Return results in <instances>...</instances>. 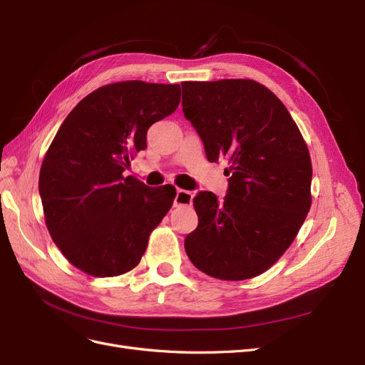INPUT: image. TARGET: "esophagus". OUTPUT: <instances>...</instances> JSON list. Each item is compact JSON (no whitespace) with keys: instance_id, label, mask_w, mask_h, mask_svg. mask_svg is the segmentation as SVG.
Wrapping results in <instances>:
<instances>
[{"instance_id":"obj_1","label":"esophagus","mask_w":365,"mask_h":365,"mask_svg":"<svg viewBox=\"0 0 365 365\" xmlns=\"http://www.w3.org/2000/svg\"><path fill=\"white\" fill-rule=\"evenodd\" d=\"M192 197H194V194L190 192V191L178 190V191H175V197H174V206L175 207L190 206L192 203Z\"/></svg>"}]
</instances>
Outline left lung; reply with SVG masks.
<instances>
[{
    "instance_id": "8db88e82",
    "label": "left lung",
    "mask_w": 365,
    "mask_h": 365,
    "mask_svg": "<svg viewBox=\"0 0 365 365\" xmlns=\"http://www.w3.org/2000/svg\"><path fill=\"white\" fill-rule=\"evenodd\" d=\"M185 118L206 156H225L227 194L194 198L198 227L187 257L213 278L248 279L267 271L298 235L312 206V159L287 108L251 79L182 83Z\"/></svg>"
}]
</instances>
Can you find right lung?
Here are the masks:
<instances>
[{"label":"right lung","mask_w":365,"mask_h":365,"mask_svg":"<svg viewBox=\"0 0 365 365\" xmlns=\"http://www.w3.org/2000/svg\"><path fill=\"white\" fill-rule=\"evenodd\" d=\"M180 103L179 84L125 81L90 93L66 117L38 178L46 227L64 257L93 277H117L141 260L175 190L123 173L147 130Z\"/></svg>","instance_id":"obj_1"}]
</instances>
